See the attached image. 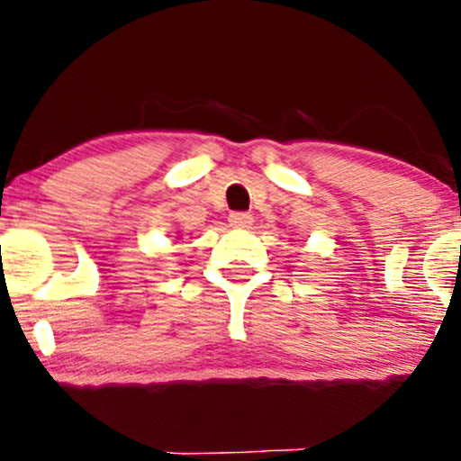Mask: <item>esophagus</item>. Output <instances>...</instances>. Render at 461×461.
I'll return each instance as SVG.
<instances>
[{"instance_id":"1","label":"esophagus","mask_w":461,"mask_h":461,"mask_svg":"<svg viewBox=\"0 0 461 461\" xmlns=\"http://www.w3.org/2000/svg\"><path fill=\"white\" fill-rule=\"evenodd\" d=\"M230 226L232 229H250V224H253V217L249 215V212H232L229 217Z\"/></svg>"}]
</instances>
